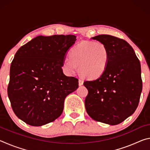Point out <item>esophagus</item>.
Masks as SVG:
<instances>
[{
	"instance_id": "esophagus-1",
	"label": "esophagus",
	"mask_w": 150,
	"mask_h": 150,
	"mask_svg": "<svg viewBox=\"0 0 150 150\" xmlns=\"http://www.w3.org/2000/svg\"><path fill=\"white\" fill-rule=\"evenodd\" d=\"M79 85L80 86L83 85V79H79Z\"/></svg>"
}]
</instances>
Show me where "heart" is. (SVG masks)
<instances>
[{
  "mask_svg": "<svg viewBox=\"0 0 150 150\" xmlns=\"http://www.w3.org/2000/svg\"><path fill=\"white\" fill-rule=\"evenodd\" d=\"M70 57H66L63 64L65 72L74 75L79 65V71L84 77L95 79L103 74L109 62L108 50L99 42H82L71 50Z\"/></svg>",
  "mask_w": 150,
  "mask_h": 150,
  "instance_id": "obj_1",
  "label": "heart"
}]
</instances>
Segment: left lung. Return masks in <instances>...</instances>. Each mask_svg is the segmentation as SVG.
I'll return each mask as SVG.
<instances>
[{
	"label": "left lung",
	"instance_id": "1",
	"mask_svg": "<svg viewBox=\"0 0 150 150\" xmlns=\"http://www.w3.org/2000/svg\"><path fill=\"white\" fill-rule=\"evenodd\" d=\"M108 50L107 67L99 77L86 81L87 112L93 120L116 125L131 116L138 106L142 90L141 67L131 45L110 35L92 38Z\"/></svg>",
	"mask_w": 150,
	"mask_h": 150
}]
</instances>
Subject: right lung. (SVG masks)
<instances>
[{
  "instance_id": "right-lung-1",
  "label": "right lung",
  "mask_w": 150,
  "mask_h": 150,
  "mask_svg": "<svg viewBox=\"0 0 150 150\" xmlns=\"http://www.w3.org/2000/svg\"><path fill=\"white\" fill-rule=\"evenodd\" d=\"M74 35H39L19 48L10 70L8 96L18 118L40 126L62 115L68 95L77 89V78L62 69Z\"/></svg>"
}]
</instances>
